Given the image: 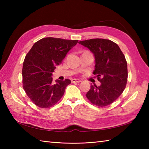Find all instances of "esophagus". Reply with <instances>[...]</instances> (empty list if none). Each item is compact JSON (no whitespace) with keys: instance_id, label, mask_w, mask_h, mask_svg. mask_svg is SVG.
Here are the masks:
<instances>
[{"instance_id":"1","label":"esophagus","mask_w":149,"mask_h":149,"mask_svg":"<svg viewBox=\"0 0 149 149\" xmlns=\"http://www.w3.org/2000/svg\"><path fill=\"white\" fill-rule=\"evenodd\" d=\"M81 81L80 79H72V83H81Z\"/></svg>"}]
</instances>
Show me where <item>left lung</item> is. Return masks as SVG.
Instances as JSON below:
<instances>
[{
	"label": "left lung",
	"instance_id": "left-lung-1",
	"mask_svg": "<svg viewBox=\"0 0 149 149\" xmlns=\"http://www.w3.org/2000/svg\"><path fill=\"white\" fill-rule=\"evenodd\" d=\"M95 56V70L100 85H91L87 99L99 107L108 106L125 90L127 81V65L124 55L116 43L109 40L95 38L79 42Z\"/></svg>",
	"mask_w": 149,
	"mask_h": 149
}]
</instances>
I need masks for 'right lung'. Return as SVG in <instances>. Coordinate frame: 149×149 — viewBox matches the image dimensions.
Instances as JSON below:
<instances>
[{
	"mask_svg": "<svg viewBox=\"0 0 149 149\" xmlns=\"http://www.w3.org/2000/svg\"><path fill=\"white\" fill-rule=\"evenodd\" d=\"M77 42V40L45 38L34 43L27 54L22 68L23 88L36 106L48 108L63 97L71 81L53 82L51 76L56 66Z\"/></svg>",
	"mask_w": 149,
	"mask_h": 149,
	"instance_id": "1",
	"label": "right lung"
}]
</instances>
